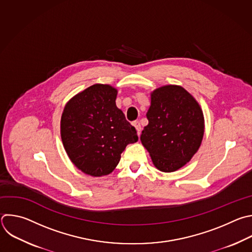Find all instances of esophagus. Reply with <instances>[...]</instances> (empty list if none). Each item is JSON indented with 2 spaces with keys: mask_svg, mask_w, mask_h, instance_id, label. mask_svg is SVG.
<instances>
[{
  "mask_svg": "<svg viewBox=\"0 0 252 252\" xmlns=\"http://www.w3.org/2000/svg\"><path fill=\"white\" fill-rule=\"evenodd\" d=\"M132 126L135 127V129L137 130V134L140 135V131H141V126H140V124L138 121H134L132 122Z\"/></svg>",
  "mask_w": 252,
  "mask_h": 252,
  "instance_id": "esophagus-1",
  "label": "esophagus"
}]
</instances>
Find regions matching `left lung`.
<instances>
[{
  "label": "left lung",
  "instance_id": "obj_1",
  "mask_svg": "<svg viewBox=\"0 0 252 252\" xmlns=\"http://www.w3.org/2000/svg\"><path fill=\"white\" fill-rule=\"evenodd\" d=\"M146 118L140 140L157 169L173 172L191 160L204 135L203 112L191 94L175 85L156 89Z\"/></svg>",
  "mask_w": 252,
  "mask_h": 252
}]
</instances>
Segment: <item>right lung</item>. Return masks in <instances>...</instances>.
I'll return each mask as SVG.
<instances>
[{
	"label": "right lung",
	"mask_w": 252,
	"mask_h": 252,
	"mask_svg": "<svg viewBox=\"0 0 252 252\" xmlns=\"http://www.w3.org/2000/svg\"><path fill=\"white\" fill-rule=\"evenodd\" d=\"M117 94L110 85L95 84L72 98L61 117V138L69 158L91 176L110 174L126 146L138 139L116 106Z\"/></svg>",
	"instance_id": "add662e5"
}]
</instances>
